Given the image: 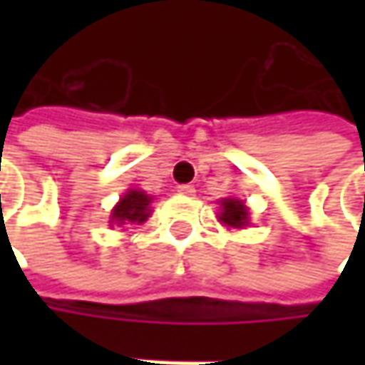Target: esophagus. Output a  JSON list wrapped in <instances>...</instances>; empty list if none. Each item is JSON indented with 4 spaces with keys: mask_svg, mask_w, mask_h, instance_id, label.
I'll return each mask as SVG.
<instances>
[{
    "mask_svg": "<svg viewBox=\"0 0 365 365\" xmlns=\"http://www.w3.org/2000/svg\"><path fill=\"white\" fill-rule=\"evenodd\" d=\"M178 192L180 194H185V196H194V185H190V183H182V185H178Z\"/></svg>",
    "mask_w": 365,
    "mask_h": 365,
    "instance_id": "esophagus-1",
    "label": "esophagus"
}]
</instances>
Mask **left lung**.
Wrapping results in <instances>:
<instances>
[{
  "label": "left lung",
  "mask_w": 365,
  "mask_h": 365,
  "mask_svg": "<svg viewBox=\"0 0 365 365\" xmlns=\"http://www.w3.org/2000/svg\"><path fill=\"white\" fill-rule=\"evenodd\" d=\"M217 217L228 228H245V226H250V209L239 198L220 200V215Z\"/></svg>",
  "instance_id": "1"
}]
</instances>
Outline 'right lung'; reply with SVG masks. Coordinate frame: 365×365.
<instances>
[{
	"label": "right lung",
	"instance_id": "right-lung-1",
	"mask_svg": "<svg viewBox=\"0 0 365 365\" xmlns=\"http://www.w3.org/2000/svg\"><path fill=\"white\" fill-rule=\"evenodd\" d=\"M150 202L152 196H148L143 190H128L111 209V224H143L152 213Z\"/></svg>",
	"mask_w": 365,
	"mask_h": 365
}]
</instances>
